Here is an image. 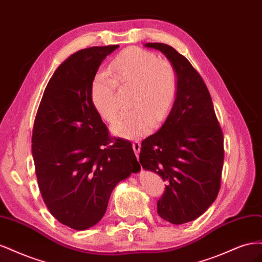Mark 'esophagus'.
I'll return each instance as SVG.
<instances>
[{"instance_id":"1","label":"esophagus","mask_w":262,"mask_h":262,"mask_svg":"<svg viewBox=\"0 0 262 262\" xmlns=\"http://www.w3.org/2000/svg\"><path fill=\"white\" fill-rule=\"evenodd\" d=\"M132 147H133V150H134V153H136L137 157L139 158V154H140V149H141V144L139 143V142H133V143H132Z\"/></svg>"}]
</instances>
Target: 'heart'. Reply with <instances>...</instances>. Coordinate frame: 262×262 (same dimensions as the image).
Segmentation results:
<instances>
[{
  "instance_id": "b5f03b06",
  "label": "heart",
  "mask_w": 262,
  "mask_h": 262,
  "mask_svg": "<svg viewBox=\"0 0 262 262\" xmlns=\"http://www.w3.org/2000/svg\"><path fill=\"white\" fill-rule=\"evenodd\" d=\"M109 73L99 71L91 86L92 102L97 113L107 121L118 115L117 87L132 89L130 113L122 114L112 130L118 137L136 140L161 125L175 104L178 78L168 62L158 61L157 55L140 48H129L110 62Z\"/></svg>"
}]
</instances>
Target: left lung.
Masks as SVG:
<instances>
[{
    "mask_svg": "<svg viewBox=\"0 0 262 262\" xmlns=\"http://www.w3.org/2000/svg\"><path fill=\"white\" fill-rule=\"evenodd\" d=\"M175 69L178 92L161 129L142 141L140 163L167 181L157 213L171 224L199 217L215 201L224 162V140L202 77L172 47L145 43Z\"/></svg>",
    "mask_w": 262,
    "mask_h": 262,
    "instance_id": "left-lung-1",
    "label": "left lung"
}]
</instances>
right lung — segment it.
<instances>
[{
	"mask_svg": "<svg viewBox=\"0 0 262 262\" xmlns=\"http://www.w3.org/2000/svg\"><path fill=\"white\" fill-rule=\"evenodd\" d=\"M118 45L63 61L47 85L33 130L38 186L50 213L76 231L97 224L119 182L140 171L131 142L113 141L91 98L94 75Z\"/></svg>",
	"mask_w": 262,
	"mask_h": 262,
	"instance_id": "obj_1",
	"label": "right lung"
}]
</instances>
